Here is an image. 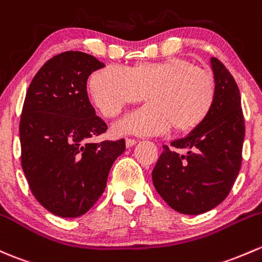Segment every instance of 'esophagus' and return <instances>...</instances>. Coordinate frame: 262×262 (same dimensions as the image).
Listing matches in <instances>:
<instances>
[{
  "label": "esophagus",
  "mask_w": 262,
  "mask_h": 262,
  "mask_svg": "<svg viewBox=\"0 0 262 262\" xmlns=\"http://www.w3.org/2000/svg\"><path fill=\"white\" fill-rule=\"evenodd\" d=\"M136 143H137L136 139H132V138H126V139H125V145H126V148L133 147V145H136Z\"/></svg>",
  "instance_id": "34e87169"
}]
</instances>
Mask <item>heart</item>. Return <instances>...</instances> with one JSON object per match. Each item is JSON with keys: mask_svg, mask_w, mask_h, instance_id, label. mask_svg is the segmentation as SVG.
<instances>
[{"mask_svg": "<svg viewBox=\"0 0 262 262\" xmlns=\"http://www.w3.org/2000/svg\"><path fill=\"white\" fill-rule=\"evenodd\" d=\"M89 92L105 117H115L147 94L149 103L118 120L114 129L119 134L159 136L173 125L178 132L200 125L213 106L216 81L211 73L187 60L168 59L129 69L105 66L90 76Z\"/></svg>", "mask_w": 262, "mask_h": 262, "instance_id": "1", "label": "heart"}]
</instances>
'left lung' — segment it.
I'll list each match as a JSON object with an SVG mask.
<instances>
[{
  "label": "left lung",
  "instance_id": "1",
  "mask_svg": "<svg viewBox=\"0 0 262 262\" xmlns=\"http://www.w3.org/2000/svg\"><path fill=\"white\" fill-rule=\"evenodd\" d=\"M216 99L210 114L184 138L163 147L152 172L153 184L169 207L201 214L230 193L242 161L245 120L237 84L216 57H211ZM177 150L186 154L177 152Z\"/></svg>",
  "mask_w": 262,
  "mask_h": 262
}]
</instances>
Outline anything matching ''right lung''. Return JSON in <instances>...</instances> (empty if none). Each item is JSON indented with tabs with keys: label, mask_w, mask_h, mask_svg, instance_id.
Instances as JSON below:
<instances>
[{
	"label": "right lung",
	"mask_w": 262,
	"mask_h": 262,
	"mask_svg": "<svg viewBox=\"0 0 262 262\" xmlns=\"http://www.w3.org/2000/svg\"><path fill=\"white\" fill-rule=\"evenodd\" d=\"M103 66L85 52H62L43 64L27 89L20 120L22 169L35 198L56 216L86 213L125 149L124 139L89 142L108 129L86 92L89 75Z\"/></svg>",
	"instance_id": "add662e5"
}]
</instances>
